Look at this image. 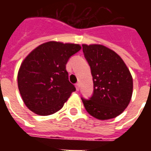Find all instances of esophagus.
<instances>
[{
  "instance_id": "obj_1",
  "label": "esophagus",
  "mask_w": 151,
  "mask_h": 151,
  "mask_svg": "<svg viewBox=\"0 0 151 151\" xmlns=\"http://www.w3.org/2000/svg\"><path fill=\"white\" fill-rule=\"evenodd\" d=\"M75 86H76V89H77V91H79V88H80V84H79V83H76Z\"/></svg>"
}]
</instances>
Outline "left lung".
<instances>
[{
    "label": "left lung",
    "instance_id": "1",
    "mask_svg": "<svg viewBox=\"0 0 151 151\" xmlns=\"http://www.w3.org/2000/svg\"><path fill=\"white\" fill-rule=\"evenodd\" d=\"M91 67L94 91L91 97H82L86 110L99 120L119 116L128 107L133 94V78L123 60L103 45H82Z\"/></svg>",
    "mask_w": 151,
    "mask_h": 151
}]
</instances>
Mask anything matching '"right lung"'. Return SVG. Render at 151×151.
Segmentation results:
<instances>
[{
	"instance_id": "1",
	"label": "right lung",
	"mask_w": 151,
	"mask_h": 151,
	"mask_svg": "<svg viewBox=\"0 0 151 151\" xmlns=\"http://www.w3.org/2000/svg\"><path fill=\"white\" fill-rule=\"evenodd\" d=\"M80 49L78 44L51 41L37 47L26 57L18 71V86L31 111L48 116L62 108L76 91L69 81L65 65Z\"/></svg>"
}]
</instances>
